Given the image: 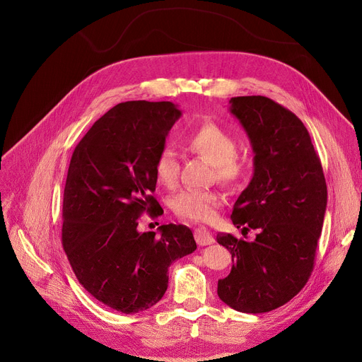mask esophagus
Returning <instances> with one entry per match:
<instances>
[{"label": "esophagus", "mask_w": 362, "mask_h": 362, "mask_svg": "<svg viewBox=\"0 0 362 362\" xmlns=\"http://www.w3.org/2000/svg\"><path fill=\"white\" fill-rule=\"evenodd\" d=\"M194 235H195V239H197V242H198L199 246H205V245L214 243V236H213V233H210V230L204 229V227H202V229H195Z\"/></svg>", "instance_id": "1"}]
</instances>
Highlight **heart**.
<instances>
[{
    "label": "heart",
    "instance_id": "heart-1",
    "mask_svg": "<svg viewBox=\"0 0 362 362\" xmlns=\"http://www.w3.org/2000/svg\"><path fill=\"white\" fill-rule=\"evenodd\" d=\"M185 145L195 156L206 160L213 165L211 177L226 186H238L248 173V161L238 156V142L233 135L214 122H206L189 132L185 136ZM180 163L173 148L164 146L158 152L154 163L157 182L163 186L173 187L177 183ZM223 202L221 195L213 191H185L180 192L171 208L177 217L197 223H210L217 217Z\"/></svg>",
    "mask_w": 362,
    "mask_h": 362
}]
</instances>
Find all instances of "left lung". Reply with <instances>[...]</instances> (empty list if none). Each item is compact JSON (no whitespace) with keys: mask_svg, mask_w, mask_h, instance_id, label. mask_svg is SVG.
I'll return each mask as SVG.
<instances>
[{"mask_svg":"<svg viewBox=\"0 0 362 362\" xmlns=\"http://www.w3.org/2000/svg\"><path fill=\"white\" fill-rule=\"evenodd\" d=\"M230 112L254 151V176L233 205V224L250 242L218 233L232 254L218 298L240 313L273 311L305 286L314 269L327 186L310 133L292 111L267 97H235Z\"/></svg>","mask_w":362,"mask_h":362,"instance_id":"1","label":"left lung"}]
</instances>
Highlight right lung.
I'll list each match as a JSON object with an SVG mask.
<instances>
[{
  "instance_id": "obj_1",
  "label": "right lung",
  "mask_w": 362,
  "mask_h": 362,
  "mask_svg": "<svg viewBox=\"0 0 362 362\" xmlns=\"http://www.w3.org/2000/svg\"><path fill=\"white\" fill-rule=\"evenodd\" d=\"M182 111L170 101L117 104L74 148L64 198L62 240L82 286L104 305L145 311L164 296L171 262L192 254L189 227L138 230L139 216H160L154 163Z\"/></svg>"
}]
</instances>
